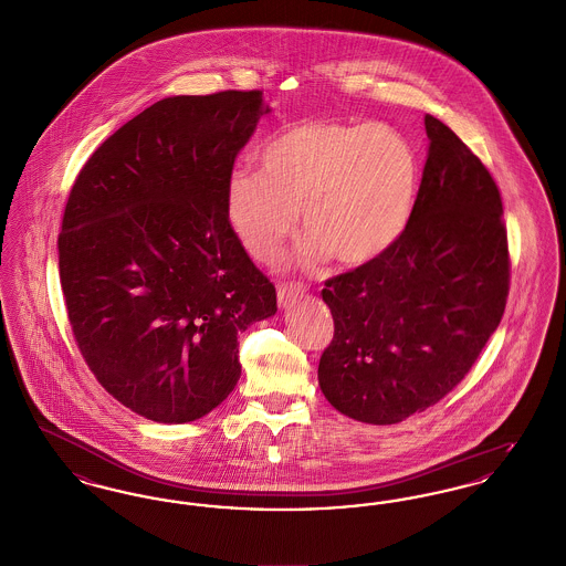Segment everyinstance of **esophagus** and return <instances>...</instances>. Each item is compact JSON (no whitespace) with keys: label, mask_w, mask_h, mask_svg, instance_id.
Here are the masks:
<instances>
[{"label":"esophagus","mask_w":566,"mask_h":566,"mask_svg":"<svg viewBox=\"0 0 566 566\" xmlns=\"http://www.w3.org/2000/svg\"><path fill=\"white\" fill-rule=\"evenodd\" d=\"M305 293V284L303 282H282L277 284V301L282 307H289L293 301Z\"/></svg>","instance_id":"obj_1"}]
</instances>
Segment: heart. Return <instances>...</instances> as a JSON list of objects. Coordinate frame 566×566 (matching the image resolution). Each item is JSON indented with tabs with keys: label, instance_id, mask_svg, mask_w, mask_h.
I'll list each match as a JSON object with an SVG mask.
<instances>
[{
	"label": "heart",
	"instance_id": "1",
	"mask_svg": "<svg viewBox=\"0 0 566 566\" xmlns=\"http://www.w3.org/2000/svg\"><path fill=\"white\" fill-rule=\"evenodd\" d=\"M418 185L411 144L386 123L301 120L263 150V171L240 167L227 182V216L243 248L277 259L303 216L305 256L360 268L403 233Z\"/></svg>",
	"mask_w": 566,
	"mask_h": 566
}]
</instances>
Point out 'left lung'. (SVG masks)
Listing matches in <instances>:
<instances>
[{
	"mask_svg": "<svg viewBox=\"0 0 566 566\" xmlns=\"http://www.w3.org/2000/svg\"><path fill=\"white\" fill-rule=\"evenodd\" d=\"M424 125L429 157L401 238L324 282L335 333L318 381L328 403L367 424L403 422L452 392L510 295L499 187L448 125L431 114Z\"/></svg>",
	"mask_w": 566,
	"mask_h": 566,
	"instance_id": "left-lung-1",
	"label": "left lung"
}]
</instances>
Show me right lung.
Returning a JSON list of instances; mask_svg holds the SVG:
<instances>
[{"mask_svg": "<svg viewBox=\"0 0 566 566\" xmlns=\"http://www.w3.org/2000/svg\"><path fill=\"white\" fill-rule=\"evenodd\" d=\"M263 91L167 97L91 155L72 187L59 275L84 363L163 424L210 413L242 376L238 333L275 314V286L227 216V182Z\"/></svg>", "mask_w": 566, "mask_h": 566, "instance_id": "add662e5", "label": "right lung"}]
</instances>
